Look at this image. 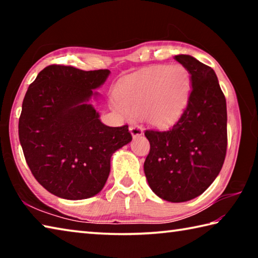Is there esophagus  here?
Listing matches in <instances>:
<instances>
[{"label": "esophagus", "instance_id": "obj_1", "mask_svg": "<svg viewBox=\"0 0 258 258\" xmlns=\"http://www.w3.org/2000/svg\"><path fill=\"white\" fill-rule=\"evenodd\" d=\"M130 132L132 134V137H140V135L143 134V128L141 126H138V125H132L130 126Z\"/></svg>", "mask_w": 258, "mask_h": 258}]
</instances>
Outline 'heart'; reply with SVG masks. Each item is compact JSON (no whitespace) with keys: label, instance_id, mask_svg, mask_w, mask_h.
I'll list each match as a JSON object with an SVG mask.
<instances>
[{"label":"heart","instance_id":"b5f03b06","mask_svg":"<svg viewBox=\"0 0 258 258\" xmlns=\"http://www.w3.org/2000/svg\"><path fill=\"white\" fill-rule=\"evenodd\" d=\"M190 76L181 64L155 66L125 76L117 83L113 107L123 116L145 113L152 124L171 125L189 100Z\"/></svg>","mask_w":258,"mask_h":258}]
</instances>
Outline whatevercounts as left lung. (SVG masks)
<instances>
[{
    "mask_svg": "<svg viewBox=\"0 0 258 258\" xmlns=\"http://www.w3.org/2000/svg\"><path fill=\"white\" fill-rule=\"evenodd\" d=\"M190 74L187 106L168 131H146L150 152L145 174L159 198L184 203L207 190L223 166L226 135V101L215 72L189 54H177Z\"/></svg>",
    "mask_w": 258,
    "mask_h": 258,
    "instance_id": "left-lung-1",
    "label": "left lung"
}]
</instances>
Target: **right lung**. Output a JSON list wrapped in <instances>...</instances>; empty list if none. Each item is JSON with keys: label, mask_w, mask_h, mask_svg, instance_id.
Here are the masks:
<instances>
[{"label": "right lung", "mask_w": 258, "mask_h": 258, "mask_svg": "<svg viewBox=\"0 0 258 258\" xmlns=\"http://www.w3.org/2000/svg\"><path fill=\"white\" fill-rule=\"evenodd\" d=\"M110 71L52 64L29 85L19 118V141L34 177L52 195L91 198L103 189L113 152L132 141L128 126L110 127L91 99Z\"/></svg>", "instance_id": "1"}]
</instances>
